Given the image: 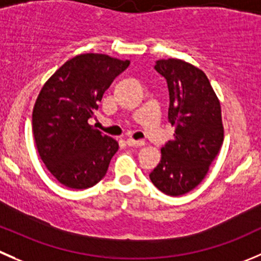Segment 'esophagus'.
I'll return each instance as SVG.
<instances>
[{"label":"esophagus","instance_id":"esophagus-1","mask_svg":"<svg viewBox=\"0 0 261 261\" xmlns=\"http://www.w3.org/2000/svg\"><path fill=\"white\" fill-rule=\"evenodd\" d=\"M126 144H127L128 146H143L145 145V143H144L143 140H134V139L128 138L127 140H126Z\"/></svg>","mask_w":261,"mask_h":261}]
</instances>
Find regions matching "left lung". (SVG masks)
I'll return each mask as SVG.
<instances>
[{
    "mask_svg": "<svg viewBox=\"0 0 261 261\" xmlns=\"http://www.w3.org/2000/svg\"><path fill=\"white\" fill-rule=\"evenodd\" d=\"M155 70L168 84L174 139L162 148L161 162L149 177L162 192L179 196L205 178L223 144L221 103L208 76L191 63L159 60Z\"/></svg>",
    "mask_w": 261,
    "mask_h": 261,
    "instance_id": "1",
    "label": "left lung"
}]
</instances>
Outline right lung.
<instances>
[{
  "label": "right lung",
  "mask_w": 261,
  "mask_h": 261,
  "mask_svg": "<svg viewBox=\"0 0 261 261\" xmlns=\"http://www.w3.org/2000/svg\"><path fill=\"white\" fill-rule=\"evenodd\" d=\"M130 61L83 53L65 62L43 85L33 108V134L45 168L63 186L88 189L107 173L118 143L88 120Z\"/></svg>",
  "instance_id": "add662e5"
}]
</instances>
